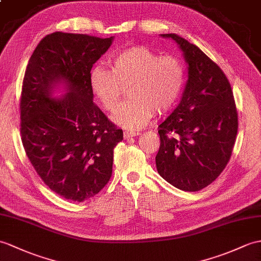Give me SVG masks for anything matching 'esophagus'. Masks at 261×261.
Wrapping results in <instances>:
<instances>
[{"label":"esophagus","instance_id":"esophagus-1","mask_svg":"<svg viewBox=\"0 0 261 261\" xmlns=\"http://www.w3.org/2000/svg\"><path fill=\"white\" fill-rule=\"evenodd\" d=\"M139 135H140V133H139V132H135V131H125V132L123 133V136H124L125 139L132 138V137H138Z\"/></svg>","mask_w":261,"mask_h":261}]
</instances>
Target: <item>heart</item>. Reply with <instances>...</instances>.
Here are the masks:
<instances>
[{
  "label": "heart",
  "mask_w": 261,
  "mask_h": 261,
  "mask_svg": "<svg viewBox=\"0 0 261 261\" xmlns=\"http://www.w3.org/2000/svg\"><path fill=\"white\" fill-rule=\"evenodd\" d=\"M111 70L95 65L90 72L91 90L106 110L119 106L123 88L128 87L129 101L113 116L122 128L138 130L147 125L154 111H170L185 86V69L175 57H160L147 46H131L110 59Z\"/></svg>",
  "instance_id": "heart-1"
}]
</instances>
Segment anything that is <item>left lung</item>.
I'll list each match as a JSON object with an SVG mask.
<instances>
[{
	"label": "left lung",
	"mask_w": 261,
	"mask_h": 261,
	"mask_svg": "<svg viewBox=\"0 0 261 261\" xmlns=\"http://www.w3.org/2000/svg\"><path fill=\"white\" fill-rule=\"evenodd\" d=\"M171 39L182 51L188 80L178 107L159 125L155 166L161 177L184 191L215 181L231 156L238 114L227 76L200 48L181 36Z\"/></svg>",
	"instance_id": "obj_1"
}]
</instances>
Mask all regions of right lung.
Segmentation results:
<instances>
[{"mask_svg": "<svg viewBox=\"0 0 261 261\" xmlns=\"http://www.w3.org/2000/svg\"><path fill=\"white\" fill-rule=\"evenodd\" d=\"M113 39L51 33L35 47L24 74V150L44 184L72 201H84L105 188L113 149L123 139L122 130L93 103L90 86L91 69Z\"/></svg>", "mask_w": 261, "mask_h": 261, "instance_id": "obj_1", "label": "right lung"}]
</instances>
